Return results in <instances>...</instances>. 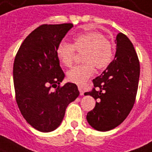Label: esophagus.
<instances>
[{
  "label": "esophagus",
  "instance_id": "1",
  "mask_svg": "<svg viewBox=\"0 0 152 152\" xmlns=\"http://www.w3.org/2000/svg\"><path fill=\"white\" fill-rule=\"evenodd\" d=\"M78 89H79V91H80V96H83L84 95V91L82 89V87L81 86H78Z\"/></svg>",
  "mask_w": 152,
  "mask_h": 152
}]
</instances>
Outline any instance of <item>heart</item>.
I'll return each instance as SVG.
<instances>
[{
  "label": "heart",
  "mask_w": 152,
  "mask_h": 152,
  "mask_svg": "<svg viewBox=\"0 0 152 152\" xmlns=\"http://www.w3.org/2000/svg\"><path fill=\"white\" fill-rule=\"evenodd\" d=\"M76 51H82L83 64L78 65L66 74L69 81L82 86L93 75L96 67L100 70L106 68L114 59V46L108 38L97 31L78 34L73 37L72 44L61 41L56 47V56L63 66L72 65Z\"/></svg>",
  "instance_id": "1"
}]
</instances>
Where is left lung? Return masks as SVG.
Instances as JSON below:
<instances>
[{"label":"left lung","instance_id":"8db88e82","mask_svg":"<svg viewBox=\"0 0 152 152\" xmlns=\"http://www.w3.org/2000/svg\"><path fill=\"white\" fill-rule=\"evenodd\" d=\"M114 60L92 80L90 95L96 101L86 115L88 123L96 130H112L127 117L136 101L140 76V62L130 39L123 33L116 36Z\"/></svg>","mask_w":152,"mask_h":152}]
</instances>
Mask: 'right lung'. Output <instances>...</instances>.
<instances>
[{
  "mask_svg": "<svg viewBox=\"0 0 152 152\" xmlns=\"http://www.w3.org/2000/svg\"><path fill=\"white\" fill-rule=\"evenodd\" d=\"M72 26V23L41 25L29 34L15 55V101L26 121L39 132L58 127L67 106L80 94L74 83L60 86L65 74L56 47Z\"/></svg>",
  "mask_w": 152,
  "mask_h": 152,
  "instance_id": "add662e5",
  "label": "right lung"
}]
</instances>
